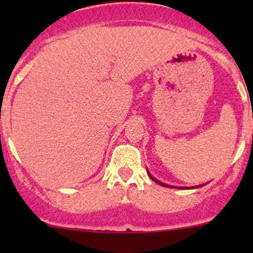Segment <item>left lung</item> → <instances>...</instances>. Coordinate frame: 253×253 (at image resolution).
<instances>
[{
  "mask_svg": "<svg viewBox=\"0 0 253 253\" xmlns=\"http://www.w3.org/2000/svg\"><path fill=\"white\" fill-rule=\"evenodd\" d=\"M150 176V175H149ZM150 178H152L153 181H155V182L157 183H159V185H162V186H167V187H172V186H168V185H165V183H163V182H160V181H158V180H155L154 177H152V176H150Z\"/></svg>",
  "mask_w": 253,
  "mask_h": 253,
  "instance_id": "obj_1",
  "label": "left lung"
}]
</instances>
